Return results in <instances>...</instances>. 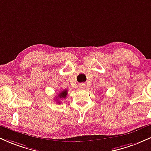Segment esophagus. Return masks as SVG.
I'll use <instances>...</instances> for the list:
<instances>
[{
	"instance_id": "1",
	"label": "esophagus",
	"mask_w": 151,
	"mask_h": 151,
	"mask_svg": "<svg viewBox=\"0 0 151 151\" xmlns=\"http://www.w3.org/2000/svg\"><path fill=\"white\" fill-rule=\"evenodd\" d=\"M85 87H86V85H85L84 83H81L80 86H79V88H80L81 89H83V88H85Z\"/></svg>"
}]
</instances>
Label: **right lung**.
Listing matches in <instances>:
<instances>
[{
	"instance_id": "right-lung-1",
	"label": "right lung",
	"mask_w": 151,
	"mask_h": 151,
	"mask_svg": "<svg viewBox=\"0 0 151 151\" xmlns=\"http://www.w3.org/2000/svg\"><path fill=\"white\" fill-rule=\"evenodd\" d=\"M67 95H68V90H63L60 93L58 94L57 97H56V102H58V103H60V100L61 99H65Z\"/></svg>"
}]
</instances>
